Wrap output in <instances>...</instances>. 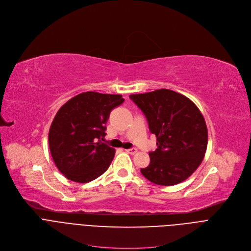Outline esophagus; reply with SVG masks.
I'll return each instance as SVG.
<instances>
[{
  "label": "esophagus",
  "instance_id": "34e87169",
  "mask_svg": "<svg viewBox=\"0 0 251 251\" xmlns=\"http://www.w3.org/2000/svg\"><path fill=\"white\" fill-rule=\"evenodd\" d=\"M126 152H127V153H129V154H131V155H134V154H136V153L138 152V150H137V149H135V148H132V149H128V150H126Z\"/></svg>",
  "mask_w": 251,
  "mask_h": 251
}]
</instances>
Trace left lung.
Listing matches in <instances>:
<instances>
[{
  "mask_svg": "<svg viewBox=\"0 0 251 251\" xmlns=\"http://www.w3.org/2000/svg\"><path fill=\"white\" fill-rule=\"evenodd\" d=\"M145 114L158 148L142 175L154 184L174 186L184 182L201 164L207 146V128L197 105L170 89L131 94Z\"/></svg>",
  "mask_w": 251,
  "mask_h": 251,
  "instance_id": "1",
  "label": "left lung"
}]
</instances>
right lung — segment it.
<instances>
[{
  "label": "right lung",
  "instance_id": "1",
  "mask_svg": "<svg viewBox=\"0 0 251 251\" xmlns=\"http://www.w3.org/2000/svg\"><path fill=\"white\" fill-rule=\"evenodd\" d=\"M124 102L120 94L80 93L63 104L49 132V145L59 172L76 183H88L109 168L115 149L101 142L107 120Z\"/></svg>",
  "mask_w": 251,
  "mask_h": 251
}]
</instances>
